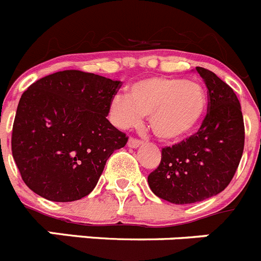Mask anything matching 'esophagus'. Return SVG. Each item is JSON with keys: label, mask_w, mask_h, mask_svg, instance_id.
<instances>
[{"label": "esophagus", "mask_w": 261, "mask_h": 261, "mask_svg": "<svg viewBox=\"0 0 261 261\" xmlns=\"http://www.w3.org/2000/svg\"><path fill=\"white\" fill-rule=\"evenodd\" d=\"M143 143L140 142V140H138V139H128V143H127V145L130 148H139L140 147V145H142Z\"/></svg>", "instance_id": "1"}]
</instances>
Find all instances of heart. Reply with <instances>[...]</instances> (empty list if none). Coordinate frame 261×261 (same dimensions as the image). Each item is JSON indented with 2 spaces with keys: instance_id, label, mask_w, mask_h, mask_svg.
<instances>
[{
  "instance_id": "heart-1",
  "label": "heart",
  "mask_w": 261,
  "mask_h": 261,
  "mask_svg": "<svg viewBox=\"0 0 261 261\" xmlns=\"http://www.w3.org/2000/svg\"><path fill=\"white\" fill-rule=\"evenodd\" d=\"M207 109V94L199 82L153 75L133 84L128 94H117L109 103V118L121 130L135 127L148 114L160 140L180 142L201 125Z\"/></svg>"
}]
</instances>
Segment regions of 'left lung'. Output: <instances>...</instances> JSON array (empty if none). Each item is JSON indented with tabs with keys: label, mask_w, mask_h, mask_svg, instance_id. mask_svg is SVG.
Here are the masks:
<instances>
[{
	"label": "left lung",
	"mask_w": 261,
	"mask_h": 261,
	"mask_svg": "<svg viewBox=\"0 0 261 261\" xmlns=\"http://www.w3.org/2000/svg\"><path fill=\"white\" fill-rule=\"evenodd\" d=\"M196 70L207 86L210 111L198 133L162 149L160 166L148 176L150 191L175 204L196 203L223 192L234 176L245 145L237 95L211 70Z\"/></svg>",
	"instance_id": "left-lung-1"
}]
</instances>
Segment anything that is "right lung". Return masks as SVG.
I'll return each instance as SVG.
<instances>
[{"mask_svg":"<svg viewBox=\"0 0 261 261\" xmlns=\"http://www.w3.org/2000/svg\"><path fill=\"white\" fill-rule=\"evenodd\" d=\"M121 85L94 73L63 70L23 92L11 149L31 191L54 202L91 193L107 160L128 140L107 119Z\"/></svg>","mask_w":261,"mask_h":261,"instance_id":"obj_1","label":"right lung"}]
</instances>
